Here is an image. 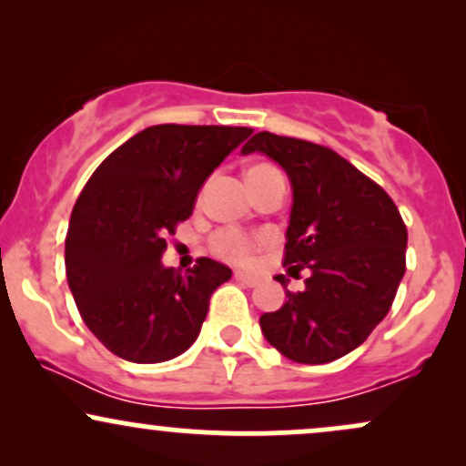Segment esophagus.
<instances>
[{"label": "esophagus", "instance_id": "obj_1", "mask_svg": "<svg viewBox=\"0 0 466 466\" xmlns=\"http://www.w3.org/2000/svg\"><path fill=\"white\" fill-rule=\"evenodd\" d=\"M237 278V282H240V285H245V287H258V278H254V276H248V274H238L234 276Z\"/></svg>", "mask_w": 466, "mask_h": 466}]
</instances>
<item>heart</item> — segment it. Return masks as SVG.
Masks as SVG:
<instances>
[{"mask_svg": "<svg viewBox=\"0 0 466 466\" xmlns=\"http://www.w3.org/2000/svg\"><path fill=\"white\" fill-rule=\"evenodd\" d=\"M267 168H274V166L269 164H258L254 166V168H249V173H260V170H267ZM212 245V251H215L217 256H221V258L229 260V263H237V265H248L254 260L256 251L260 248V240L256 237H251V234H245L240 232V229H221V232H217L215 237L210 240Z\"/></svg>", "mask_w": 466, "mask_h": 466, "instance_id": "1", "label": "heart"}]
</instances>
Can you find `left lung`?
<instances>
[{
    "mask_svg": "<svg viewBox=\"0 0 466 466\" xmlns=\"http://www.w3.org/2000/svg\"><path fill=\"white\" fill-rule=\"evenodd\" d=\"M265 153L287 170L293 208L289 276L307 269L304 291L260 318L271 346L298 363H329L368 339L392 307L405 274L408 228L377 181L333 148L260 131L243 153ZM282 287L285 276H276Z\"/></svg>",
    "mask_w": 466,
    "mask_h": 466,
    "instance_id": "1",
    "label": "left lung"
}]
</instances>
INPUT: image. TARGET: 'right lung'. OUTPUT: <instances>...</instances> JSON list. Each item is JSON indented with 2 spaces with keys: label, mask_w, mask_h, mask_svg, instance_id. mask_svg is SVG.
I'll use <instances>...</instances> for the list:
<instances>
[{
  "label": "right lung",
  "mask_w": 466,
  "mask_h": 466,
  "mask_svg": "<svg viewBox=\"0 0 466 466\" xmlns=\"http://www.w3.org/2000/svg\"><path fill=\"white\" fill-rule=\"evenodd\" d=\"M249 136L248 127H148L85 184L69 218L66 271L80 318L106 350L159 363L197 339L212 293L232 271L201 256L181 274L159 258L208 175Z\"/></svg>",
  "instance_id": "obj_1"
}]
</instances>
